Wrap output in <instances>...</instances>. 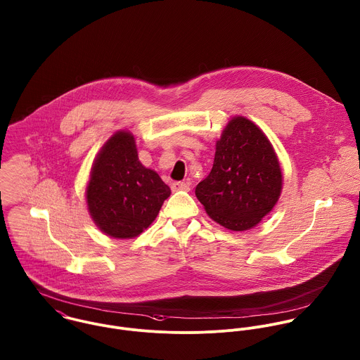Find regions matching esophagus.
Wrapping results in <instances>:
<instances>
[{"label":"esophagus","instance_id":"34e87169","mask_svg":"<svg viewBox=\"0 0 360 360\" xmlns=\"http://www.w3.org/2000/svg\"><path fill=\"white\" fill-rule=\"evenodd\" d=\"M172 192H179V191H189V185L185 182H174L171 185Z\"/></svg>","mask_w":360,"mask_h":360}]
</instances>
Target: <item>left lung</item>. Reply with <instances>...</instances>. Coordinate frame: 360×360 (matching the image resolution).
I'll list each match as a JSON object with an SVG mask.
<instances>
[{"label":"left lung","instance_id":"left-lung-1","mask_svg":"<svg viewBox=\"0 0 360 360\" xmlns=\"http://www.w3.org/2000/svg\"><path fill=\"white\" fill-rule=\"evenodd\" d=\"M283 171L264 132L245 117H232L217 141L210 174L196 186L206 213L231 231L256 226L277 205Z\"/></svg>","mask_w":360,"mask_h":360}]
</instances>
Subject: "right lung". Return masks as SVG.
<instances>
[{"label":"right lung","mask_w":360,"mask_h":360,"mask_svg":"<svg viewBox=\"0 0 360 360\" xmlns=\"http://www.w3.org/2000/svg\"><path fill=\"white\" fill-rule=\"evenodd\" d=\"M171 195L160 175L139 161L134 135L115 132L97 153L86 186L94 224L115 239L141 235Z\"/></svg>","instance_id":"right-lung-1"}]
</instances>
